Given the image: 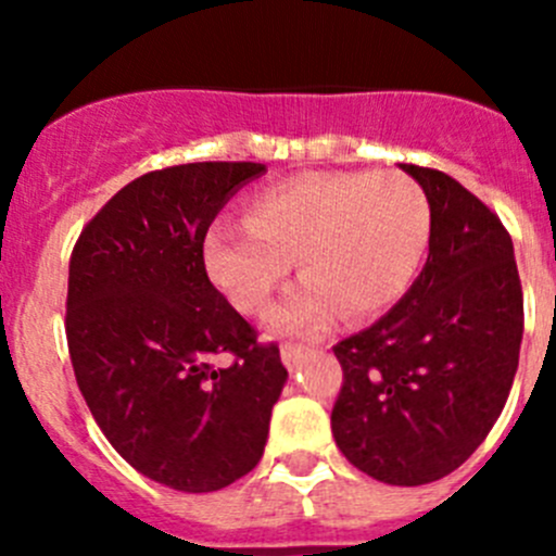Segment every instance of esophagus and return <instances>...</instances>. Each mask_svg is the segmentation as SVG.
<instances>
[{
	"label": "esophagus",
	"instance_id": "1",
	"mask_svg": "<svg viewBox=\"0 0 556 556\" xmlns=\"http://www.w3.org/2000/svg\"><path fill=\"white\" fill-rule=\"evenodd\" d=\"M279 352H282V363L288 368H295V366H299L301 357H304V346H301V344H290V341H285L282 350H279Z\"/></svg>",
	"mask_w": 556,
	"mask_h": 556
}]
</instances>
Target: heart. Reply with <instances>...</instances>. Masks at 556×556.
Returning a JSON list of instances; mask_svg holds the SVG:
<instances>
[{"mask_svg":"<svg viewBox=\"0 0 556 556\" xmlns=\"http://www.w3.org/2000/svg\"><path fill=\"white\" fill-rule=\"evenodd\" d=\"M428 242L430 201L408 174H306L261 190L247 206V223H215L204 263L223 295L255 314L295 261L304 279L268 323L285 333H317L336 309L361 319L395 304Z\"/></svg>","mask_w":556,"mask_h":556,"instance_id":"1","label":"heart"}]
</instances>
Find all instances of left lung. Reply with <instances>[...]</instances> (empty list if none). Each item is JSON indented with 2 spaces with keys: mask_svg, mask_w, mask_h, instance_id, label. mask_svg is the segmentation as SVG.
Masks as SVG:
<instances>
[{
  "mask_svg": "<svg viewBox=\"0 0 556 556\" xmlns=\"http://www.w3.org/2000/svg\"><path fill=\"white\" fill-rule=\"evenodd\" d=\"M401 169L430 201L428 261L384 317L333 346L344 382L330 428L363 473L417 486L459 468L501 417L525 299L501 217L450 174Z\"/></svg>",
  "mask_w": 556,
  "mask_h": 556,
  "instance_id": "1",
  "label": "left lung"
}]
</instances>
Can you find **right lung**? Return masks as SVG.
<instances>
[{
	"label": "right lung",
	"mask_w": 556,
	"mask_h": 556,
	"mask_svg": "<svg viewBox=\"0 0 556 556\" xmlns=\"http://www.w3.org/2000/svg\"><path fill=\"white\" fill-rule=\"evenodd\" d=\"M250 161L155 169L88 220L70 257L66 344L115 452L179 492H215L263 457L288 368L210 282L204 239ZM217 354L232 366H214Z\"/></svg>",
	"instance_id": "right-lung-1"
}]
</instances>
